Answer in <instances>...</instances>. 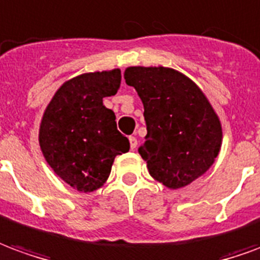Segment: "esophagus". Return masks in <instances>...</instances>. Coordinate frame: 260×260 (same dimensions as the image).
Listing matches in <instances>:
<instances>
[{"label":"esophagus","instance_id":"obj_1","mask_svg":"<svg viewBox=\"0 0 260 260\" xmlns=\"http://www.w3.org/2000/svg\"><path fill=\"white\" fill-rule=\"evenodd\" d=\"M129 145H131V149H132V150H135L136 146H138V139H136L135 136H129Z\"/></svg>","mask_w":260,"mask_h":260}]
</instances>
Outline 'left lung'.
Segmentation results:
<instances>
[{"mask_svg":"<svg viewBox=\"0 0 260 260\" xmlns=\"http://www.w3.org/2000/svg\"><path fill=\"white\" fill-rule=\"evenodd\" d=\"M134 86L145 107L146 141L139 153L149 174L177 189L205 174L221 146V125L201 89L171 68L131 67Z\"/></svg>","mask_w":260,"mask_h":260,"instance_id":"8db88e82","label":"left lung"}]
</instances>
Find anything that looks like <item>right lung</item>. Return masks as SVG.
Returning a JSON list of instances; mask_svg holds the SVG:
<instances>
[{"mask_svg": "<svg viewBox=\"0 0 260 260\" xmlns=\"http://www.w3.org/2000/svg\"><path fill=\"white\" fill-rule=\"evenodd\" d=\"M119 86V69L79 75L59 87L43 115V154L54 173L80 192L100 188L115 156L129 150L115 114L103 106V99L114 96Z\"/></svg>", "mask_w": 260, "mask_h": 260, "instance_id": "right-lung-1", "label": "right lung"}]
</instances>
